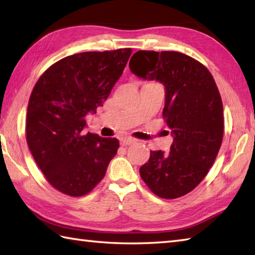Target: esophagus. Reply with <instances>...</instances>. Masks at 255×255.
Masks as SVG:
<instances>
[{
    "label": "esophagus",
    "mask_w": 255,
    "mask_h": 255,
    "mask_svg": "<svg viewBox=\"0 0 255 255\" xmlns=\"http://www.w3.org/2000/svg\"><path fill=\"white\" fill-rule=\"evenodd\" d=\"M136 140L133 139V138H130V137H123L120 138V143H122L123 146H129L131 145V143L135 142Z\"/></svg>",
    "instance_id": "1"
}]
</instances>
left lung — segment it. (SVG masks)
Masks as SVG:
<instances>
[{
	"instance_id": "8db88e82",
	"label": "left lung",
	"mask_w": 255,
	"mask_h": 255,
	"mask_svg": "<svg viewBox=\"0 0 255 255\" xmlns=\"http://www.w3.org/2000/svg\"><path fill=\"white\" fill-rule=\"evenodd\" d=\"M129 68L165 86L163 117L174 137L169 154L150 150L141 178L161 198L186 195L204 179L223 140V104L214 78L204 64L175 51L140 50Z\"/></svg>"
}]
</instances>
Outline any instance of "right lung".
I'll return each mask as SVG.
<instances>
[{"instance_id":"add662e5","label":"right lung","mask_w":255,"mask_h":255,"mask_svg":"<svg viewBox=\"0 0 255 255\" xmlns=\"http://www.w3.org/2000/svg\"><path fill=\"white\" fill-rule=\"evenodd\" d=\"M131 49L69 55L36 81L26 113V142L48 182L66 195L83 196L101 179L119 148L116 138L85 131L123 75Z\"/></svg>"}]
</instances>
